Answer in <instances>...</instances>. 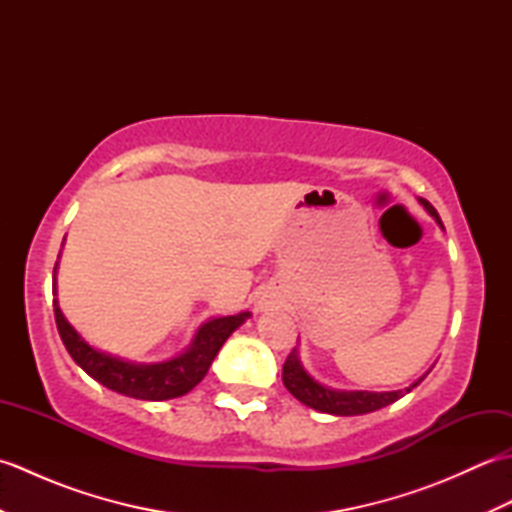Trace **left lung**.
<instances>
[{"label": "left lung", "instance_id": "obj_1", "mask_svg": "<svg viewBox=\"0 0 512 512\" xmlns=\"http://www.w3.org/2000/svg\"><path fill=\"white\" fill-rule=\"evenodd\" d=\"M420 204L433 217H436V222L442 226L438 211L422 198H420ZM281 378H284V385H286L290 394L295 396L299 402H303V405H308L310 409H317L321 413H332V416H363V413L383 409V407L391 405V402H396L405 394H409L413 387H418L424 380V376H422L411 387L398 389V391H343V389H332V387L321 385L319 380H314L306 372V369H303L299 356H297V347L288 354L286 363H284V374H281Z\"/></svg>", "mask_w": 512, "mask_h": 512}]
</instances>
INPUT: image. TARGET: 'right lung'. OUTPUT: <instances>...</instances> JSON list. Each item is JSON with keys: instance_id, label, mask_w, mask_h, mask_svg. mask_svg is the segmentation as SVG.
<instances>
[{"instance_id": "1", "label": "right lung", "mask_w": 512, "mask_h": 512, "mask_svg": "<svg viewBox=\"0 0 512 512\" xmlns=\"http://www.w3.org/2000/svg\"><path fill=\"white\" fill-rule=\"evenodd\" d=\"M52 295H57V266L52 277ZM52 306L59 336L74 363L107 389L138 400H169L189 394L209 372L228 336L250 317V312H239L231 317L209 319L200 325L191 345L180 356L162 363H132L96 350L63 317L57 299Z\"/></svg>"}]
</instances>
